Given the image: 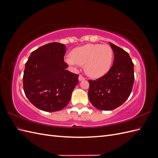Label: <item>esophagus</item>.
I'll return each mask as SVG.
<instances>
[{
	"label": "esophagus",
	"instance_id": "34e87169",
	"mask_svg": "<svg viewBox=\"0 0 158 158\" xmlns=\"http://www.w3.org/2000/svg\"><path fill=\"white\" fill-rule=\"evenodd\" d=\"M85 79V78L83 76H82V75H80L79 76V77H78V80H80V81H82V80H84Z\"/></svg>",
	"mask_w": 158,
	"mask_h": 158
}]
</instances>
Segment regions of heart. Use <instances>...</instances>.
<instances>
[{
	"label": "heart",
	"mask_w": 158,
	"mask_h": 158,
	"mask_svg": "<svg viewBox=\"0 0 158 158\" xmlns=\"http://www.w3.org/2000/svg\"><path fill=\"white\" fill-rule=\"evenodd\" d=\"M113 52L107 45L87 44L76 47L66 59L72 66L85 65V72L92 78L106 74L111 67Z\"/></svg>",
	"instance_id": "b5f03b06"
}]
</instances>
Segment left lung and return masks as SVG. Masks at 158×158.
<instances>
[{
	"label": "left lung",
	"mask_w": 158,
	"mask_h": 158,
	"mask_svg": "<svg viewBox=\"0 0 158 158\" xmlns=\"http://www.w3.org/2000/svg\"><path fill=\"white\" fill-rule=\"evenodd\" d=\"M109 44L114 52L111 68L98 79L88 80L89 101L102 111L121 106L130 96L135 81L134 64L128 52L111 43Z\"/></svg>",
	"instance_id": "8db88e82"
}]
</instances>
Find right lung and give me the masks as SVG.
I'll return each mask as SVG.
<instances>
[{
    "mask_svg": "<svg viewBox=\"0 0 158 158\" xmlns=\"http://www.w3.org/2000/svg\"><path fill=\"white\" fill-rule=\"evenodd\" d=\"M66 46L53 42L33 51L26 62L23 88L27 98L37 108L55 112L67 106L78 83V74L66 70Z\"/></svg>",
    "mask_w": 158,
    "mask_h": 158,
    "instance_id": "right-lung-1",
    "label": "right lung"
}]
</instances>
